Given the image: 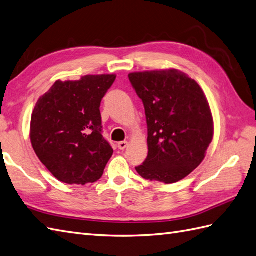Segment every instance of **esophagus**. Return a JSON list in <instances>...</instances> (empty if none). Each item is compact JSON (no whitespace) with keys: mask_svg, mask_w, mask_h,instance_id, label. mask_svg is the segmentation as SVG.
I'll return each instance as SVG.
<instances>
[{"mask_svg":"<svg viewBox=\"0 0 256 256\" xmlns=\"http://www.w3.org/2000/svg\"><path fill=\"white\" fill-rule=\"evenodd\" d=\"M128 142L126 140L118 142V150H126V148L128 147Z\"/></svg>","mask_w":256,"mask_h":256,"instance_id":"obj_1","label":"esophagus"}]
</instances>
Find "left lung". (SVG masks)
Returning <instances> with one entry per match:
<instances>
[{"label": "left lung", "mask_w": 256, "mask_h": 256, "mask_svg": "<svg viewBox=\"0 0 256 256\" xmlns=\"http://www.w3.org/2000/svg\"><path fill=\"white\" fill-rule=\"evenodd\" d=\"M144 104L148 155L140 176L176 183L198 167L214 138V120L203 89L176 68L128 74Z\"/></svg>", "instance_id": "1"}]
</instances>
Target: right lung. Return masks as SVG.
Returning <instances> with one entry per match:
<instances>
[{"mask_svg": "<svg viewBox=\"0 0 256 256\" xmlns=\"http://www.w3.org/2000/svg\"><path fill=\"white\" fill-rule=\"evenodd\" d=\"M116 77L101 74L56 80L36 104L32 145L58 181L85 186L102 176L114 150L101 134L99 108Z\"/></svg>", "mask_w": 256, "mask_h": 256, "instance_id": "add662e5", "label": "right lung"}]
</instances>
